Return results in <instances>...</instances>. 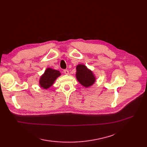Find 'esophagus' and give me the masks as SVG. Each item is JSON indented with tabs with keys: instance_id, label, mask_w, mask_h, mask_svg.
Instances as JSON below:
<instances>
[{
	"instance_id": "esophagus-1",
	"label": "esophagus",
	"mask_w": 147,
	"mask_h": 147,
	"mask_svg": "<svg viewBox=\"0 0 147 147\" xmlns=\"http://www.w3.org/2000/svg\"><path fill=\"white\" fill-rule=\"evenodd\" d=\"M64 74H65L67 75L69 74V71L68 70H67V69H65V70H64Z\"/></svg>"
}]
</instances>
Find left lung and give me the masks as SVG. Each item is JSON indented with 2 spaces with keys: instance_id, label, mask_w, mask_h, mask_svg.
<instances>
[{
  "instance_id": "1",
  "label": "left lung",
  "mask_w": 147,
  "mask_h": 147,
  "mask_svg": "<svg viewBox=\"0 0 147 147\" xmlns=\"http://www.w3.org/2000/svg\"><path fill=\"white\" fill-rule=\"evenodd\" d=\"M76 77L78 81L84 88H89L96 82V76L85 65L79 64L76 66Z\"/></svg>"
}]
</instances>
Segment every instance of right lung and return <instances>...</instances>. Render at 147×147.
Listing matches in <instances>:
<instances>
[{
  "label": "right lung",
  "instance_id": "right-lung-1",
  "mask_svg": "<svg viewBox=\"0 0 147 147\" xmlns=\"http://www.w3.org/2000/svg\"><path fill=\"white\" fill-rule=\"evenodd\" d=\"M61 74V73L57 69L47 68L44 73L40 76L38 81L40 87L44 89H48L53 85L54 82Z\"/></svg>",
  "mask_w": 147,
  "mask_h": 147
}]
</instances>
